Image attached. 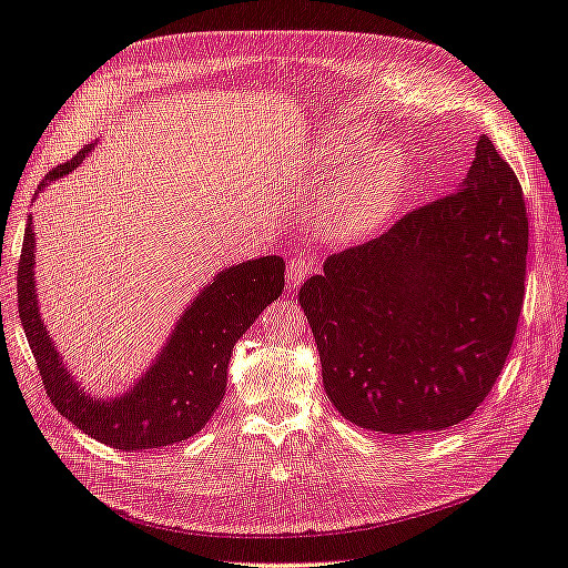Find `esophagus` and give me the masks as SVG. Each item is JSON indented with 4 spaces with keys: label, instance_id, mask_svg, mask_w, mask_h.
<instances>
[{
    "label": "esophagus",
    "instance_id": "esophagus-1",
    "mask_svg": "<svg viewBox=\"0 0 568 568\" xmlns=\"http://www.w3.org/2000/svg\"><path fill=\"white\" fill-rule=\"evenodd\" d=\"M317 265L313 257L307 255H294L288 257V265H286V286L288 288H298L301 282H305L311 274H315Z\"/></svg>",
    "mask_w": 568,
    "mask_h": 568
}]
</instances>
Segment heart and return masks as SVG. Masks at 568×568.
<instances>
[{
    "label": "heart",
    "instance_id": "heart-1",
    "mask_svg": "<svg viewBox=\"0 0 568 568\" xmlns=\"http://www.w3.org/2000/svg\"><path fill=\"white\" fill-rule=\"evenodd\" d=\"M369 146L372 134L363 128H351L329 136L317 153L324 178L336 180L317 211L320 230L334 242L376 232L398 203L405 182L403 156L395 149H382L364 162Z\"/></svg>",
    "mask_w": 568,
    "mask_h": 568
}]
</instances>
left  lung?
Wrapping results in <instances>:
<instances>
[{"label": "left lung", "mask_w": 568, "mask_h": 568, "mask_svg": "<svg viewBox=\"0 0 568 568\" xmlns=\"http://www.w3.org/2000/svg\"><path fill=\"white\" fill-rule=\"evenodd\" d=\"M526 253L521 184L484 134L457 192L326 257L298 303L341 417L405 436L474 415L517 334Z\"/></svg>", "instance_id": "left-lung-1"}]
</instances>
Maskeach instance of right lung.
I'll return each instance as SVG.
<instances>
[{
  "mask_svg": "<svg viewBox=\"0 0 568 568\" xmlns=\"http://www.w3.org/2000/svg\"><path fill=\"white\" fill-rule=\"evenodd\" d=\"M92 146H82L75 159L51 168L38 194L49 182L73 173ZM16 280L19 317L51 403L80 432L130 453L186 440L213 417L227 388L234 343L272 301L282 296L284 261L280 255H263L217 272L178 320L161 355L142 379L113 400L84 393L47 332L38 305L36 230L30 215Z\"/></svg>",
  "mask_w": 568,
  "mask_h": 568,
  "instance_id": "1",
  "label": "right lung"
}]
</instances>
